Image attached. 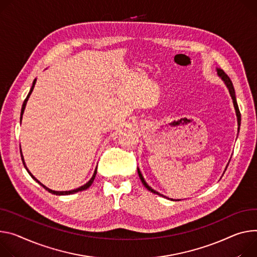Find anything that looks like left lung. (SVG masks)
I'll list each match as a JSON object with an SVG mask.
<instances>
[{
  "label": "left lung",
  "mask_w": 257,
  "mask_h": 257,
  "mask_svg": "<svg viewBox=\"0 0 257 257\" xmlns=\"http://www.w3.org/2000/svg\"><path fill=\"white\" fill-rule=\"evenodd\" d=\"M216 71H217V75L221 78V80L224 82L225 86H226V87H227V89H228V92H229V94H230V97H231V99H232V103H234V106H235V109H236V114H237V119H238V125H239V128H238V129H240V125H241V113H240L239 106H238V103H237V100H236V94H235V89H234V86H232V83H231L230 79L227 77V75L222 71V69L217 68ZM228 163H229V162H228ZM227 166H228V165H227ZM227 166H226V168H227ZM226 168H225V170H226ZM137 172H138L139 178H141V180H142L143 184L146 186V188H147L150 192H152V193H154V194H157V195H159V196H162V197L166 198L165 196L161 195L160 193L156 192L155 190H153V189L151 188V186L146 182V180H145V178H144V176H143V174H142L141 170H139L138 168H137ZM224 172H225V171H224ZM168 199H169V198H168ZM171 200H172V199H171ZM173 201H174V200H173ZM175 201H179V200H175Z\"/></svg>",
  "instance_id": "left-lung-1"
}]
</instances>
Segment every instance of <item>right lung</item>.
<instances>
[{"mask_svg": "<svg viewBox=\"0 0 257 257\" xmlns=\"http://www.w3.org/2000/svg\"><path fill=\"white\" fill-rule=\"evenodd\" d=\"M36 81H37V79H35L34 80V82H33V86H32V88H31V90H30V92H29V94H28V96H27V98L25 99V101H23V104H22V107H21V112H20V122H21V119H22V114H23V112H25V108H26V105H27V102H28V100H29V98H30V96H31V94H32V92H33V90H34V87H35V84H36ZM20 155H21V160H22V163H23V165H25V167H26V169H27V171L29 172V174L39 183V184H41L43 188L46 190V191H48L49 193H51V194H53V195H57V196H64V195H72V194H75V193H78V192H82V191H84V190H87L89 186L93 183V181H94V178H95V176H96V172H97V167L95 168V170H94V173H93V176L91 177V179L87 182V183H85L84 185H82V186H80V188H78V189H76V190H72V191H64V192H57V191H52V190H50V189H48L47 186H45L43 183H41L31 172H30V170L28 169V167H27V165H26V162H25V159H23V155H22V153H21V149H20Z\"/></svg>", "mask_w": 257, "mask_h": 257, "instance_id": "right-lung-1", "label": "right lung"}]
</instances>
